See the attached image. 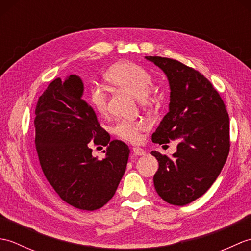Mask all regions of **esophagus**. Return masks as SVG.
<instances>
[{"label": "esophagus", "instance_id": "34e87169", "mask_svg": "<svg viewBox=\"0 0 251 251\" xmlns=\"http://www.w3.org/2000/svg\"><path fill=\"white\" fill-rule=\"evenodd\" d=\"M132 152H134L135 155H138V156H142V155H145V154H146V151L143 150V149L139 148V147H136V148L132 149Z\"/></svg>", "mask_w": 251, "mask_h": 251}]
</instances>
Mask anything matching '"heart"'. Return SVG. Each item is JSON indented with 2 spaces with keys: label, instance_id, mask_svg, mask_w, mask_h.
Returning a JSON list of instances; mask_svg holds the SVG:
<instances>
[{
  "label": "heart",
  "instance_id": "1",
  "mask_svg": "<svg viewBox=\"0 0 251 251\" xmlns=\"http://www.w3.org/2000/svg\"><path fill=\"white\" fill-rule=\"evenodd\" d=\"M105 79L114 86L125 89L138 99L151 102L152 99L147 97L153 86V78L146 69L134 62H120L111 67L106 71ZM89 102L94 110L99 114H104L108 106V95L104 88L94 86L88 95ZM147 128L143 122L120 121L112 128L116 136L130 142H137L140 139V131Z\"/></svg>",
  "mask_w": 251,
  "mask_h": 251
}]
</instances>
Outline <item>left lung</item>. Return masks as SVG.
<instances>
[{
  "label": "left lung",
  "instance_id": "8db88e82",
  "mask_svg": "<svg viewBox=\"0 0 251 251\" xmlns=\"http://www.w3.org/2000/svg\"><path fill=\"white\" fill-rule=\"evenodd\" d=\"M167 76L169 111L152 141L178 140L172 157L157 151L154 175L157 194L172 205L184 206L205 194L225 166L230 152V123L225 102L212 84L193 68L170 58L148 56Z\"/></svg>",
  "mask_w": 251,
  "mask_h": 251
}]
</instances>
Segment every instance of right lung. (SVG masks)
Here are the masks:
<instances>
[{
  "label": "right lung",
  "mask_w": 251,
  "mask_h": 251,
  "mask_svg": "<svg viewBox=\"0 0 251 251\" xmlns=\"http://www.w3.org/2000/svg\"><path fill=\"white\" fill-rule=\"evenodd\" d=\"M83 93V81L75 74L49 85L35 109V148L57 194L69 205L93 211L115 194L130 150L120 140L110 141ZM93 141L107 146L104 159L91 155L88 143Z\"/></svg>",
  "instance_id": "1"
}]
</instances>
